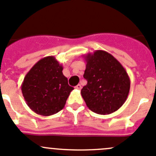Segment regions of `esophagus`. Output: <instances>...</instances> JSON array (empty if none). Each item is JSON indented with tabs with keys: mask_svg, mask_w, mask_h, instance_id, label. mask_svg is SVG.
<instances>
[{
	"mask_svg": "<svg viewBox=\"0 0 156 156\" xmlns=\"http://www.w3.org/2000/svg\"><path fill=\"white\" fill-rule=\"evenodd\" d=\"M75 88L78 89V90H81V84H78V85L75 86Z\"/></svg>",
	"mask_w": 156,
	"mask_h": 156,
	"instance_id": "esophagus-1",
	"label": "esophagus"
}]
</instances>
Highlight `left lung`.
Wrapping results in <instances>:
<instances>
[{
	"instance_id": "left-lung-1",
	"label": "left lung",
	"mask_w": 156,
	"mask_h": 156,
	"mask_svg": "<svg viewBox=\"0 0 156 156\" xmlns=\"http://www.w3.org/2000/svg\"><path fill=\"white\" fill-rule=\"evenodd\" d=\"M87 83L81 94L91 111L110 114L122 107L130 88V79L120 62L104 50L84 55Z\"/></svg>"
}]
</instances>
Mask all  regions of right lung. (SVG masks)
Wrapping results in <instances>:
<instances>
[{"instance_id": "add662e5", "label": "right lung", "mask_w": 156, "mask_h": 156, "mask_svg": "<svg viewBox=\"0 0 156 156\" xmlns=\"http://www.w3.org/2000/svg\"><path fill=\"white\" fill-rule=\"evenodd\" d=\"M62 70L55 57L47 56L38 61L26 75L21 90L33 112L51 116L62 110L74 89L68 84Z\"/></svg>"}]
</instances>
